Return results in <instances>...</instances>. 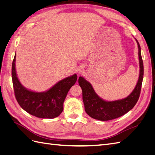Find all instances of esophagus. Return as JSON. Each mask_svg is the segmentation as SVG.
<instances>
[{
  "instance_id": "obj_1",
  "label": "esophagus",
  "mask_w": 155,
  "mask_h": 155,
  "mask_svg": "<svg viewBox=\"0 0 155 155\" xmlns=\"http://www.w3.org/2000/svg\"><path fill=\"white\" fill-rule=\"evenodd\" d=\"M82 72V69L81 68H80V69H78V74H81Z\"/></svg>"
}]
</instances>
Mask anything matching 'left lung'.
I'll return each instance as SVG.
<instances>
[{
    "instance_id": "obj_1",
    "label": "left lung",
    "mask_w": 155,
    "mask_h": 155,
    "mask_svg": "<svg viewBox=\"0 0 155 155\" xmlns=\"http://www.w3.org/2000/svg\"><path fill=\"white\" fill-rule=\"evenodd\" d=\"M136 41L139 48V78L135 88L127 97L114 101H104L96 94L91 85L88 81L83 77L79 78L78 82L82 89L85 111L91 117L100 121H109L114 119L125 115L132 109L137 104L141 90L144 68L140 53V47L138 41L137 40Z\"/></svg>"
}]
</instances>
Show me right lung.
Returning <instances> with one entry per match:
<instances>
[{
  "mask_svg": "<svg viewBox=\"0 0 155 155\" xmlns=\"http://www.w3.org/2000/svg\"><path fill=\"white\" fill-rule=\"evenodd\" d=\"M16 54L12 65V79L15 97L21 107L38 118L53 119L63 111V104L70 89L77 81V75L68 77L45 92H34L23 87L17 78Z\"/></svg>",
  "mask_w": 155,
  "mask_h": 155,
  "instance_id": "obj_1",
  "label": "right lung"
}]
</instances>
